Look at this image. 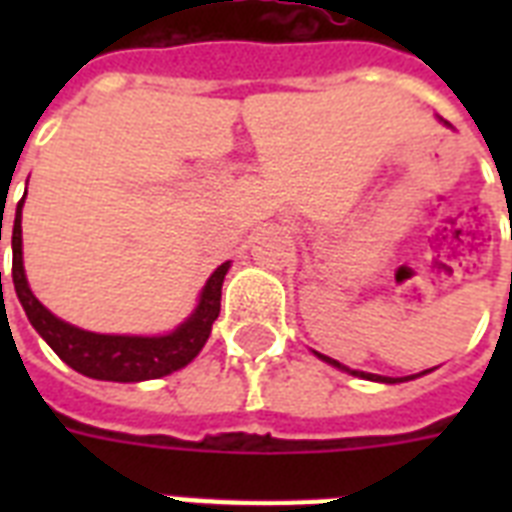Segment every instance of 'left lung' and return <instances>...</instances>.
Returning <instances> with one entry per match:
<instances>
[{
	"mask_svg": "<svg viewBox=\"0 0 512 512\" xmlns=\"http://www.w3.org/2000/svg\"><path fill=\"white\" fill-rule=\"evenodd\" d=\"M444 122V119H441ZM446 127H452L449 122H444ZM316 353V350H313ZM316 356L321 358V361H327L329 366H335V369H340V372H348L353 374V377H361V380H372V382H388V385H393V382H406V380H414V377H420V374H428L430 369H425V372L420 374H409V377H382V374H369V372H356V369H348V366H342L340 361H335V358H329V356H321V353H316Z\"/></svg>",
	"mask_w": 512,
	"mask_h": 512,
	"instance_id": "8db88e82",
	"label": "left lung"
}]
</instances>
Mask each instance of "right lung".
<instances>
[{"label":"right lung","instance_id":"right-lung-1","mask_svg":"<svg viewBox=\"0 0 512 512\" xmlns=\"http://www.w3.org/2000/svg\"><path fill=\"white\" fill-rule=\"evenodd\" d=\"M26 199V196H23ZM23 199L15 209L12 223V284L31 327L39 332L47 345L84 377L108 382H143L159 380L167 374L183 369L199 356L204 342L209 340L212 324L220 316V292H223L225 273L231 260L217 265L201 289L199 303L183 324H177L167 335H100L87 332L68 321L58 319L47 311L28 287L26 268H23V236H20V217H23Z\"/></svg>","mask_w":512,"mask_h":512}]
</instances>
